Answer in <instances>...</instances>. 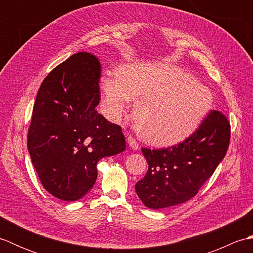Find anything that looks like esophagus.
<instances>
[{
	"mask_svg": "<svg viewBox=\"0 0 253 253\" xmlns=\"http://www.w3.org/2000/svg\"><path fill=\"white\" fill-rule=\"evenodd\" d=\"M127 142H128V144H129V147L132 149V150H138L139 149V144L137 143V141L135 140V138H132V137H128L127 138Z\"/></svg>",
	"mask_w": 253,
	"mask_h": 253,
	"instance_id": "1",
	"label": "esophagus"
}]
</instances>
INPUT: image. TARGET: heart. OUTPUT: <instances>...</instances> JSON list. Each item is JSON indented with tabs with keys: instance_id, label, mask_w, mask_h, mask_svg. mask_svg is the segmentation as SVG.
I'll use <instances>...</instances> for the list:
<instances>
[{
	"instance_id": "heart-1",
	"label": "heart",
	"mask_w": 253,
	"mask_h": 253,
	"mask_svg": "<svg viewBox=\"0 0 253 253\" xmlns=\"http://www.w3.org/2000/svg\"><path fill=\"white\" fill-rule=\"evenodd\" d=\"M102 110L112 122H120L131 105L139 132L157 146L184 141L195 132L213 104L207 87L176 66L139 63L105 71L101 77Z\"/></svg>"
}]
</instances>
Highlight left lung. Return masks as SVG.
<instances>
[{"label":"left lung","mask_w":253,"mask_h":253,"mask_svg":"<svg viewBox=\"0 0 253 253\" xmlns=\"http://www.w3.org/2000/svg\"><path fill=\"white\" fill-rule=\"evenodd\" d=\"M230 125L224 114L211 111L200 127L177 146L142 148L148 171L135 189L149 209H164L195 197L227 152Z\"/></svg>","instance_id":"obj_1"}]
</instances>
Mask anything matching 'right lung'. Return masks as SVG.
<instances>
[{
    "label": "right lung",
    "instance_id": "obj_1",
    "mask_svg": "<svg viewBox=\"0 0 253 253\" xmlns=\"http://www.w3.org/2000/svg\"><path fill=\"white\" fill-rule=\"evenodd\" d=\"M100 76L96 57L79 52L38 91L27 147L44 189L64 201L83 198L96 180L99 161L126 149L122 128L95 110Z\"/></svg>",
    "mask_w": 253,
    "mask_h": 253
}]
</instances>
